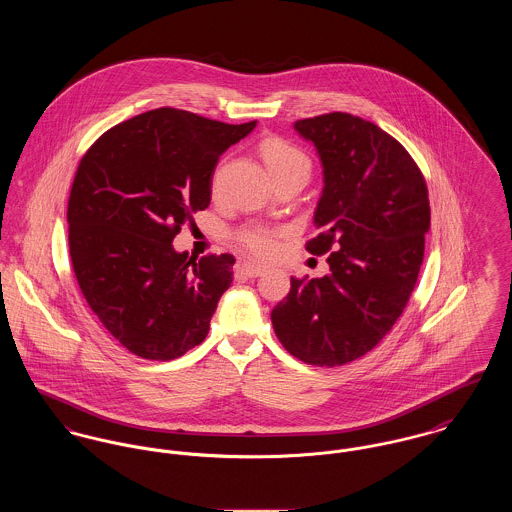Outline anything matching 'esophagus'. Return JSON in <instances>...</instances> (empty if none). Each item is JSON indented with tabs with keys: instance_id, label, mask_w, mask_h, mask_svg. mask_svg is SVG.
Listing matches in <instances>:
<instances>
[{
	"instance_id": "obj_1",
	"label": "esophagus",
	"mask_w": 512,
	"mask_h": 512,
	"mask_svg": "<svg viewBox=\"0 0 512 512\" xmlns=\"http://www.w3.org/2000/svg\"><path fill=\"white\" fill-rule=\"evenodd\" d=\"M239 273H241L243 277L255 279V277H261V275L265 273V267L255 265V263H241V265H239Z\"/></svg>"
}]
</instances>
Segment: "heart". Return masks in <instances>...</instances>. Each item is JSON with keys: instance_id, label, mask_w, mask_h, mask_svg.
<instances>
[{"instance_id": "1", "label": "heart", "mask_w": 512, "mask_h": 512, "mask_svg": "<svg viewBox=\"0 0 512 512\" xmlns=\"http://www.w3.org/2000/svg\"><path fill=\"white\" fill-rule=\"evenodd\" d=\"M261 155L273 178H279L286 172H310L308 157L298 147L286 143L283 139H267L261 145ZM279 237H281V231L265 228V226H249L239 231L241 245L257 257L273 255L279 249Z\"/></svg>"}]
</instances>
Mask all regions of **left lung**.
Listing matches in <instances>:
<instances>
[{"mask_svg": "<svg viewBox=\"0 0 512 512\" xmlns=\"http://www.w3.org/2000/svg\"><path fill=\"white\" fill-rule=\"evenodd\" d=\"M292 127L322 165L320 235L306 249L330 253V273L290 277L271 320L290 355L336 367L371 351L402 314L424 259L428 188L406 149L371 121L334 112Z\"/></svg>", "mask_w": 512, "mask_h": 512, "instance_id": "8db88e82", "label": "left lung"}]
</instances>
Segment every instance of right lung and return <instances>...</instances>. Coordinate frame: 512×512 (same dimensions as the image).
I'll return each mask as SVG.
<instances>
[{
    "mask_svg": "<svg viewBox=\"0 0 512 512\" xmlns=\"http://www.w3.org/2000/svg\"><path fill=\"white\" fill-rule=\"evenodd\" d=\"M255 125L161 108L115 125L80 161L66 214L72 267L131 353L171 361L206 340L235 259L188 257L172 239L208 208L218 159Z\"/></svg>",
    "mask_w": 512,
    "mask_h": 512,
    "instance_id": "1",
    "label": "right lung"
}]
</instances>
